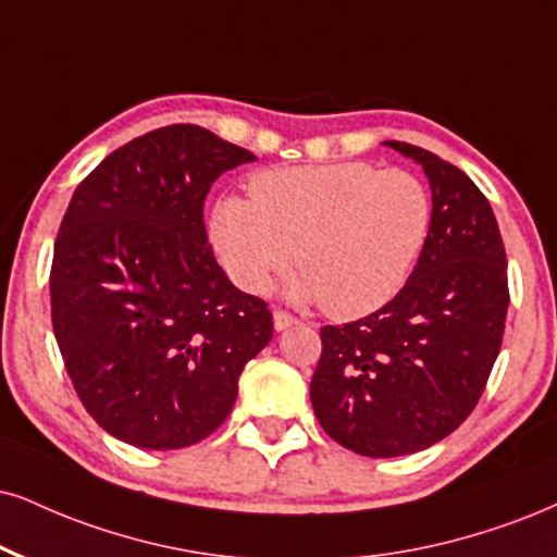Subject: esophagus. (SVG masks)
Masks as SVG:
<instances>
[{
	"label": "esophagus",
	"instance_id": "1",
	"mask_svg": "<svg viewBox=\"0 0 557 557\" xmlns=\"http://www.w3.org/2000/svg\"><path fill=\"white\" fill-rule=\"evenodd\" d=\"M297 318H294V314H289V312H284V310H276L273 312V327H276V331H286V327H292V325H297Z\"/></svg>",
	"mask_w": 557,
	"mask_h": 557
}]
</instances>
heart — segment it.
Returning <instances> with one entry per match:
<instances>
[{
    "mask_svg": "<svg viewBox=\"0 0 557 557\" xmlns=\"http://www.w3.org/2000/svg\"><path fill=\"white\" fill-rule=\"evenodd\" d=\"M434 203L421 177L372 162L273 168L250 177V201L224 198L211 239L239 289L263 292L292 263L289 294L335 320L395 299L421 258Z\"/></svg>",
    "mask_w": 557,
    "mask_h": 557,
    "instance_id": "1",
    "label": "heart"
}]
</instances>
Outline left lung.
I'll return each instance as SVG.
<instances>
[{
	"mask_svg": "<svg viewBox=\"0 0 557 557\" xmlns=\"http://www.w3.org/2000/svg\"><path fill=\"white\" fill-rule=\"evenodd\" d=\"M384 144L429 177V243L382 310L320 327L322 354L310 382L325 434L363 457L413 455L472 413L509 310L506 250L488 198L429 149Z\"/></svg>",
	"mask_w": 557,
	"mask_h": 557,
	"instance_id": "left-lung-1",
	"label": "left lung"
}]
</instances>
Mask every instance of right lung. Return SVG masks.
I'll list each match as a JSON object with an SVG mask.
<instances>
[{
	"label": "right lung",
	"instance_id": "1",
	"mask_svg": "<svg viewBox=\"0 0 557 557\" xmlns=\"http://www.w3.org/2000/svg\"><path fill=\"white\" fill-rule=\"evenodd\" d=\"M256 154L194 123L123 144L77 185L51 263V322L87 413L141 449L214 434L273 338L263 299L211 252V183Z\"/></svg>",
	"mask_w": 557,
	"mask_h": 557
}]
</instances>
